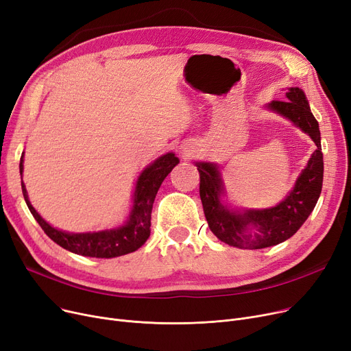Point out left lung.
I'll list each match as a JSON object with an SVG mask.
<instances>
[{
  "label": "left lung",
  "instance_id": "obj_1",
  "mask_svg": "<svg viewBox=\"0 0 351 351\" xmlns=\"http://www.w3.org/2000/svg\"><path fill=\"white\" fill-rule=\"evenodd\" d=\"M267 108L281 114L311 137L317 149L295 186L280 204L264 210H230L220 199L224 184L215 164L195 162L199 173V197L206 219L214 236L223 243L239 248H265L286 241L308 219L323 187V153L319 123L311 114L303 90L291 87L286 101H271Z\"/></svg>",
  "mask_w": 351,
  "mask_h": 351
}]
</instances>
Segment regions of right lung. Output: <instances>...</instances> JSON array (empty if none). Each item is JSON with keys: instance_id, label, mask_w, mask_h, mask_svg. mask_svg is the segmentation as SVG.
<instances>
[{"instance_id": "right-lung-1", "label": "right lung", "mask_w": 351, "mask_h": 351, "mask_svg": "<svg viewBox=\"0 0 351 351\" xmlns=\"http://www.w3.org/2000/svg\"><path fill=\"white\" fill-rule=\"evenodd\" d=\"M20 161V173L23 176V160ZM180 162L174 153H167L158 157L154 162L147 165L140 174L136 191L134 203H132L131 213L124 226L112 230H103L98 232H66L49 226L43 217L31 206L25 186L21 177V189L25 203L34 215L37 223L41 226L45 234L54 243L71 253L97 257V258H112L120 257L128 253L136 252L149 237V226H152V210L157 191L164 178L171 173L174 167Z\"/></svg>"}]
</instances>
